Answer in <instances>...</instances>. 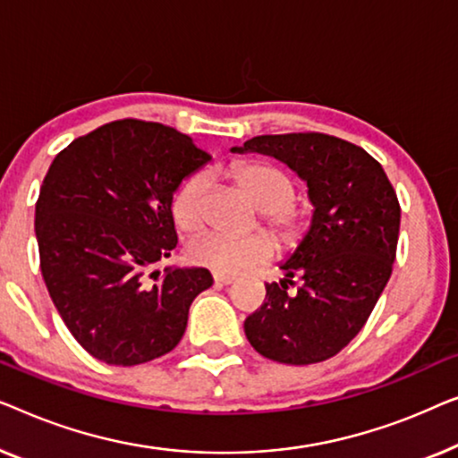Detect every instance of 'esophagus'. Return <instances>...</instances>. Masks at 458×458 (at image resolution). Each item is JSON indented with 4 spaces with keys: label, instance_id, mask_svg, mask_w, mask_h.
<instances>
[{
    "label": "esophagus",
    "instance_id": "34e87169",
    "mask_svg": "<svg viewBox=\"0 0 458 458\" xmlns=\"http://www.w3.org/2000/svg\"><path fill=\"white\" fill-rule=\"evenodd\" d=\"M214 282H216V284H224V286H228V284H232V282H234V276L214 274Z\"/></svg>",
    "mask_w": 458,
    "mask_h": 458
}]
</instances>
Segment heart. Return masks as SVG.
Listing matches in <instances>:
<instances>
[{"label":"heart","instance_id":"b5f03b06","mask_svg":"<svg viewBox=\"0 0 458 458\" xmlns=\"http://www.w3.org/2000/svg\"><path fill=\"white\" fill-rule=\"evenodd\" d=\"M236 184L244 195L261 209L263 222L282 242L296 244L311 226V211L307 205L294 201V182L280 167L269 164H241L232 170ZM209 178L197 172L180 186L172 201V216L176 226L184 232H197L205 224V195ZM276 241L266 232L234 238L220 232H205L192 238L186 247L189 259L199 267L216 274L236 276L244 269L261 266L274 259Z\"/></svg>","mask_w":458,"mask_h":458}]
</instances>
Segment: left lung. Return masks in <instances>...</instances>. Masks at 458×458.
I'll use <instances>...</instances> for the list:
<instances>
[{
    "label": "left lung",
    "mask_w": 458,
    "mask_h": 458,
    "mask_svg": "<svg viewBox=\"0 0 458 458\" xmlns=\"http://www.w3.org/2000/svg\"><path fill=\"white\" fill-rule=\"evenodd\" d=\"M232 151L274 156L307 180L313 220L263 305L244 319L259 355L288 365L332 359L367 324L396 259L401 203L377 159L324 132L261 134ZM300 282L294 293L288 285Z\"/></svg>",
    "instance_id": "8db88e82"
}]
</instances>
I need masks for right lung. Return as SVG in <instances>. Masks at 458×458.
<instances>
[{"mask_svg": "<svg viewBox=\"0 0 458 458\" xmlns=\"http://www.w3.org/2000/svg\"><path fill=\"white\" fill-rule=\"evenodd\" d=\"M209 159L176 128L126 118L74 139L49 165L35 208L41 274L89 355L131 367L180 343L191 302L214 278L151 267L178 244L174 191Z\"/></svg>", "mask_w": 458, "mask_h": 458, "instance_id": "right-lung-1", "label": "right lung"}]
</instances>
